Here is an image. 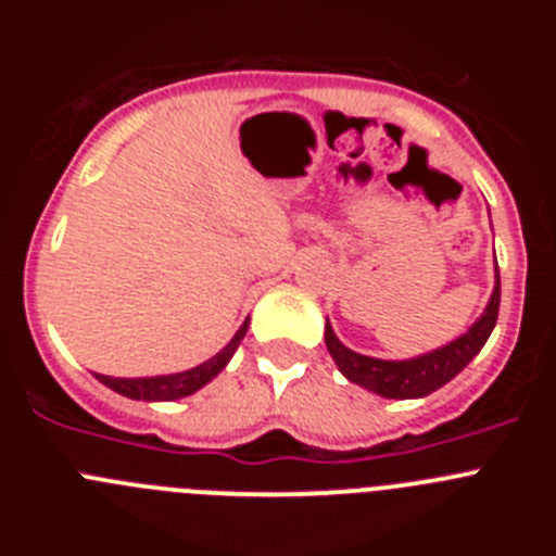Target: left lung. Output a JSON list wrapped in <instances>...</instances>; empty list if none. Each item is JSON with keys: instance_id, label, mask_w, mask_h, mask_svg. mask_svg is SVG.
I'll return each mask as SVG.
<instances>
[{"instance_id": "left-lung-1", "label": "left lung", "mask_w": 556, "mask_h": 556, "mask_svg": "<svg viewBox=\"0 0 556 556\" xmlns=\"http://www.w3.org/2000/svg\"><path fill=\"white\" fill-rule=\"evenodd\" d=\"M498 303H501V281L498 269H495V289L490 294V303L479 320L462 333L459 339L448 342L440 351H431L426 356L406 358V362H384V358L362 356L351 351L337 339L333 328L326 323V348L333 356L342 376L353 384L365 387V390L378 392L384 397H424L429 392L440 390L448 384L451 378L459 376L468 367L470 358L484 348L488 337L493 333L495 320H498Z\"/></svg>"}]
</instances>
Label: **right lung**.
I'll list each match as a JSON object with an SVG mask.
<instances>
[{"label":"right lung","mask_w":556,"mask_h":556,"mask_svg":"<svg viewBox=\"0 0 556 556\" xmlns=\"http://www.w3.org/2000/svg\"><path fill=\"white\" fill-rule=\"evenodd\" d=\"M248 323H242V328L233 333L228 345L217 353L214 358L203 362V365L191 367L186 372H172V376H155V378H111V376H97L105 387H111L113 392L119 395L132 397V401H175V397H186L191 392H198L200 387H205L214 376L225 370V365L230 362V356L236 353L239 342L248 333Z\"/></svg>","instance_id":"obj_1"}]
</instances>
